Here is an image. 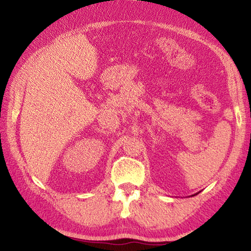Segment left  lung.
<instances>
[{"mask_svg":"<svg viewBox=\"0 0 251 251\" xmlns=\"http://www.w3.org/2000/svg\"><path fill=\"white\" fill-rule=\"evenodd\" d=\"M199 193H201V192H199ZM196 195H198V193H196V194H194V195H192V196H196Z\"/></svg>","mask_w":251,"mask_h":251,"instance_id":"8db88e82","label":"left lung"}]
</instances>
